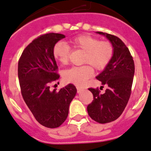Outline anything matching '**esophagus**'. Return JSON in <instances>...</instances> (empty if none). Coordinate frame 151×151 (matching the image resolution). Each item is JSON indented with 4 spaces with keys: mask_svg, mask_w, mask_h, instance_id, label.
Listing matches in <instances>:
<instances>
[{
    "mask_svg": "<svg viewBox=\"0 0 151 151\" xmlns=\"http://www.w3.org/2000/svg\"><path fill=\"white\" fill-rule=\"evenodd\" d=\"M76 88H77V93H80L81 91H82L83 90V89L82 88L79 87V86H76Z\"/></svg>",
    "mask_w": 151,
    "mask_h": 151,
    "instance_id": "esophagus-1",
    "label": "esophagus"
}]
</instances>
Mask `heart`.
Masks as SVG:
<instances>
[{
	"label": "heart",
	"mask_w": 151,
	"mask_h": 151,
	"mask_svg": "<svg viewBox=\"0 0 151 151\" xmlns=\"http://www.w3.org/2000/svg\"><path fill=\"white\" fill-rule=\"evenodd\" d=\"M75 49L84 51L81 63L84 65L74 66L63 71L66 82L83 86L93 73V69L103 70L108 66L114 55V47L108 40H100L88 35H79L70 39ZM70 48L64 42H58L53 48V58L62 65H67L70 55Z\"/></svg>",
	"instance_id": "b5f03b06"
}]
</instances>
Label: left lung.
<instances>
[{"label": "left lung", "instance_id": "obj_1", "mask_svg": "<svg viewBox=\"0 0 151 151\" xmlns=\"http://www.w3.org/2000/svg\"><path fill=\"white\" fill-rule=\"evenodd\" d=\"M106 35L114 47V55L101 73L96 78L107 86L104 93L98 88H89L93 100L87 106L89 116L99 123L116 121L124 111L131 94L135 72L133 56L126 44L114 35L98 32Z\"/></svg>", "mask_w": 151, "mask_h": 151}]
</instances>
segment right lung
I'll list each match as a JSON object with an SVG mask.
<instances>
[{
  "label": "right lung",
  "mask_w": 151,
  "mask_h": 151,
  "mask_svg": "<svg viewBox=\"0 0 151 151\" xmlns=\"http://www.w3.org/2000/svg\"><path fill=\"white\" fill-rule=\"evenodd\" d=\"M65 38L60 33L39 35L24 49L18 65V76L23 100L42 126L59 127L66 120L69 106L77 90L68 84L58 91H50V85L60 78L53 55L54 45Z\"/></svg>",
  "instance_id": "1"
}]
</instances>
